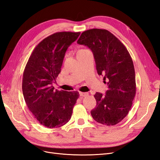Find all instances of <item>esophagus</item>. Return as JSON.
Here are the masks:
<instances>
[{
  "instance_id": "esophagus-1",
  "label": "esophagus",
  "mask_w": 160,
  "mask_h": 160,
  "mask_svg": "<svg viewBox=\"0 0 160 160\" xmlns=\"http://www.w3.org/2000/svg\"><path fill=\"white\" fill-rule=\"evenodd\" d=\"M79 95H80L81 97H87L89 95V93H84V92H80Z\"/></svg>"
}]
</instances>
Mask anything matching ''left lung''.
I'll use <instances>...</instances> for the list:
<instances>
[{"label":"left lung","instance_id":"8db88e82","mask_svg":"<svg viewBox=\"0 0 160 160\" xmlns=\"http://www.w3.org/2000/svg\"><path fill=\"white\" fill-rule=\"evenodd\" d=\"M77 43L93 52L96 69L107 79L105 95L97 92L96 107L91 111L99 123L114 125L122 121L132 108L136 91L133 61L123 43L105 29L92 28L81 33Z\"/></svg>","mask_w":160,"mask_h":160}]
</instances>
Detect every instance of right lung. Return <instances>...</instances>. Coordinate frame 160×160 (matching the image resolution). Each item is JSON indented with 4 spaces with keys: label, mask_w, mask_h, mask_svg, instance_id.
<instances>
[{
    "label": "right lung",
    "mask_w": 160,
    "mask_h": 160,
    "mask_svg": "<svg viewBox=\"0 0 160 160\" xmlns=\"http://www.w3.org/2000/svg\"><path fill=\"white\" fill-rule=\"evenodd\" d=\"M79 32H59L41 41L33 50L23 72L22 89L32 115L48 128H60L70 120L78 91L55 90L65 52Z\"/></svg>",
    "instance_id": "obj_1"
}]
</instances>
